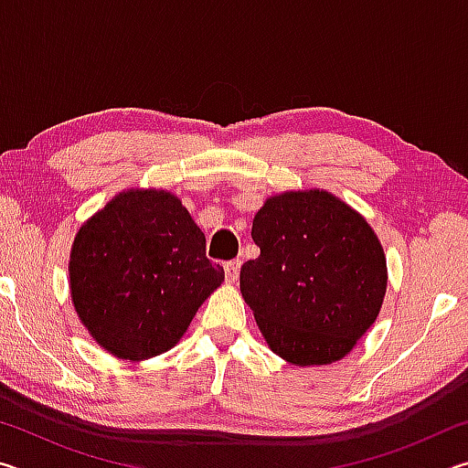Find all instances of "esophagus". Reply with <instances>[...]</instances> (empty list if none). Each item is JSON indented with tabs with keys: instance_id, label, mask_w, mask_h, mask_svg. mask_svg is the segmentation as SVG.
<instances>
[{
	"instance_id": "obj_1",
	"label": "esophagus",
	"mask_w": 468,
	"mask_h": 468,
	"mask_svg": "<svg viewBox=\"0 0 468 468\" xmlns=\"http://www.w3.org/2000/svg\"><path fill=\"white\" fill-rule=\"evenodd\" d=\"M239 268H241L239 260H231V262L225 264V279L229 284H233L237 282V279H239Z\"/></svg>"
}]
</instances>
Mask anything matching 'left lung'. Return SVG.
<instances>
[{
  "instance_id": "left-lung-1",
  "label": "left lung",
  "mask_w": 468,
  "mask_h": 468,
  "mask_svg": "<svg viewBox=\"0 0 468 468\" xmlns=\"http://www.w3.org/2000/svg\"><path fill=\"white\" fill-rule=\"evenodd\" d=\"M256 260L239 289L266 345L291 366H330L353 351L382 310V243L353 206L326 189L266 197L251 223Z\"/></svg>"
}]
</instances>
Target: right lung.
<instances>
[{
	"label": "right lung",
	"mask_w": 468,
	"mask_h": 468,
	"mask_svg": "<svg viewBox=\"0 0 468 468\" xmlns=\"http://www.w3.org/2000/svg\"><path fill=\"white\" fill-rule=\"evenodd\" d=\"M69 295L82 326L109 355L144 361L186 335L225 271L176 194L130 187L78 229Z\"/></svg>",
	"instance_id": "right-lung-1"
}]
</instances>
